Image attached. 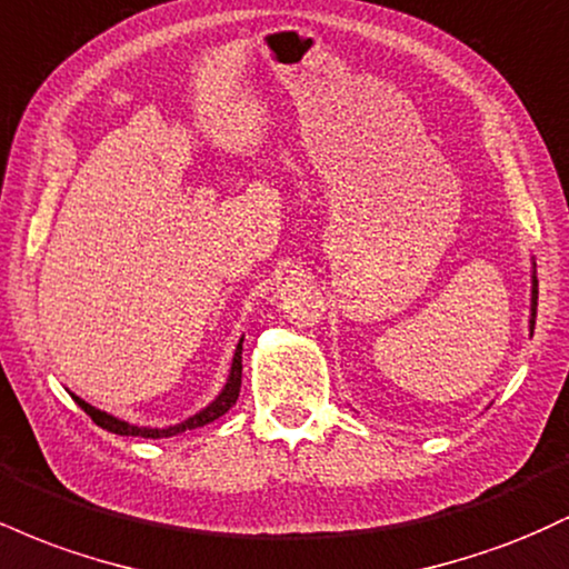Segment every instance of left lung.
Listing matches in <instances>:
<instances>
[{"mask_svg": "<svg viewBox=\"0 0 569 569\" xmlns=\"http://www.w3.org/2000/svg\"><path fill=\"white\" fill-rule=\"evenodd\" d=\"M535 307H538V280H535V289H532V329H535Z\"/></svg>", "mask_w": 569, "mask_h": 569, "instance_id": "left-lung-1", "label": "left lung"}]
</instances>
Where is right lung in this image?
<instances>
[{
    "label": "right lung",
    "mask_w": 569,
    "mask_h": 569,
    "mask_svg": "<svg viewBox=\"0 0 569 569\" xmlns=\"http://www.w3.org/2000/svg\"><path fill=\"white\" fill-rule=\"evenodd\" d=\"M240 380H243V342L238 345V350H234V358H232V371H230V380H227L224 390H221L217 401L211 403V407H206L202 411H198L194 417H189L187 422H181V426H173V428H136V426H128V422L117 420V417L107 415V411L90 407V403H84L82 398L74 396V401L80 403L84 409V415H90V420L96 422V426L112 430V433H120V436H141V439H171V436L181 433V430H189V428H200L206 426V422H213L217 417L224 415L227 409L232 407L234 401H238L240 396Z\"/></svg>",
    "instance_id": "right-lung-1"
}]
</instances>
